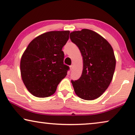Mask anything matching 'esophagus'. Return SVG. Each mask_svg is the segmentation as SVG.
Listing matches in <instances>:
<instances>
[{
  "label": "esophagus",
  "instance_id": "esophagus-1",
  "mask_svg": "<svg viewBox=\"0 0 135 135\" xmlns=\"http://www.w3.org/2000/svg\"><path fill=\"white\" fill-rule=\"evenodd\" d=\"M73 65H71V66H70V70H71V71H72V70H73Z\"/></svg>",
  "mask_w": 135,
  "mask_h": 135
}]
</instances>
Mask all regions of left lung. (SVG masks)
Here are the masks:
<instances>
[{"label": "left lung", "instance_id": "left-lung-1", "mask_svg": "<svg viewBox=\"0 0 135 135\" xmlns=\"http://www.w3.org/2000/svg\"><path fill=\"white\" fill-rule=\"evenodd\" d=\"M70 38L80 50L84 62L81 77L71 80L74 91L80 98L93 100L112 81L116 63L113 49L105 38L90 29L74 31Z\"/></svg>", "mask_w": 135, "mask_h": 135}]
</instances>
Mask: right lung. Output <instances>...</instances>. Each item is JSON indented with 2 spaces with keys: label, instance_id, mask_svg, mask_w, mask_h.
Returning a JSON list of instances; mask_svg holds the SVG:
<instances>
[{
  "label": "right lung",
  "instance_id": "right-lung-1",
  "mask_svg": "<svg viewBox=\"0 0 135 135\" xmlns=\"http://www.w3.org/2000/svg\"><path fill=\"white\" fill-rule=\"evenodd\" d=\"M69 31H50L30 42L22 55V80L35 97L53 95L58 85L67 75L69 67L64 64L62 47L69 39Z\"/></svg>",
  "mask_w": 135,
  "mask_h": 135
}]
</instances>
